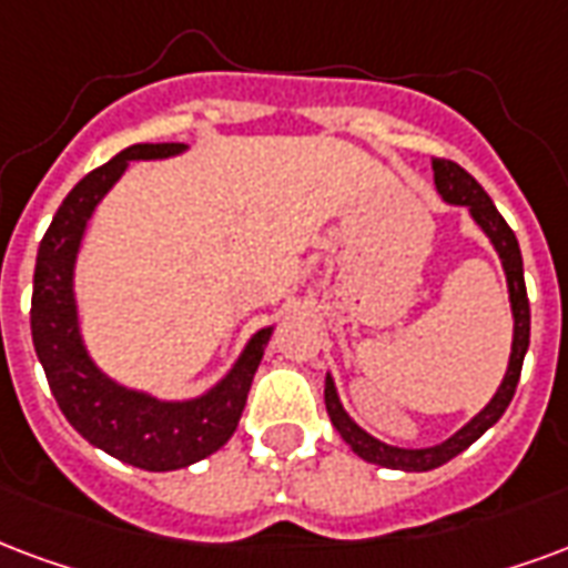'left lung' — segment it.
I'll return each instance as SVG.
<instances>
[{"mask_svg":"<svg viewBox=\"0 0 568 568\" xmlns=\"http://www.w3.org/2000/svg\"><path fill=\"white\" fill-rule=\"evenodd\" d=\"M434 183L436 192L443 195V201L460 204V207L469 210V216L476 220L478 229L485 231L487 241L494 243L499 262H503V271H506L508 301H511V318H515V337H511V355H508L506 376H503V385L490 397V403H487L473 422L464 424L455 436H448L445 443L430 445V448H397V445H388L376 439V436H369L364 427H358V424L348 418V413L343 409V403L337 397V388H334V379L327 376V415H331V424L337 427V434L352 445V452L364 457L367 464L385 466V469H406V473H427V469L448 464L452 457H457L460 452H466L469 445L476 443L487 427H494L508 409L511 397H515L520 367H524V355L530 348V301H527L524 262H520V246L515 231L508 229L506 220L499 216V210L494 207V201L487 199L485 189L476 183V178L466 174L464 168L452 162V159H434Z\"/></svg>","mask_w":568,"mask_h":568,"instance_id":"8db88e82","label":"left lung"}]
</instances>
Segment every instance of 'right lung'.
<instances>
[{"label":"right lung","instance_id":"right-lung-1","mask_svg":"<svg viewBox=\"0 0 568 568\" xmlns=\"http://www.w3.org/2000/svg\"><path fill=\"white\" fill-rule=\"evenodd\" d=\"M186 144H134L71 189L38 246L32 280V343L62 415L78 434L123 464L168 473L220 452L237 430L252 376L273 327H262L207 394L159 400L108 379L83 346L74 304V262L92 210L134 159H168Z\"/></svg>","mask_w":568,"mask_h":568}]
</instances>
